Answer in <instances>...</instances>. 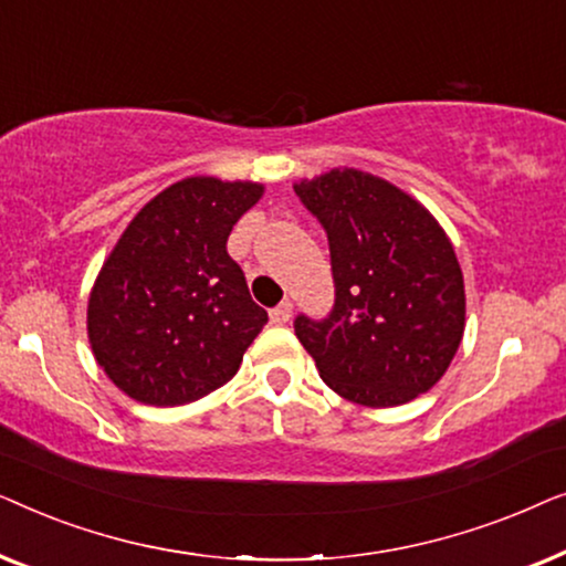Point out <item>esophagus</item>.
Instances as JSON below:
<instances>
[{
	"mask_svg": "<svg viewBox=\"0 0 566 566\" xmlns=\"http://www.w3.org/2000/svg\"><path fill=\"white\" fill-rule=\"evenodd\" d=\"M291 314H293L291 301H281V304H277L275 308H270V322H273V324H285V322L291 319Z\"/></svg>",
	"mask_w": 566,
	"mask_h": 566,
	"instance_id": "esophagus-1",
	"label": "esophagus"
}]
</instances>
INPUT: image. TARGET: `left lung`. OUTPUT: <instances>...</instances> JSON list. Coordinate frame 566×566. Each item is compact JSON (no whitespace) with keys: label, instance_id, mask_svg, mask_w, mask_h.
Returning a JSON list of instances; mask_svg holds the SVG:
<instances>
[{"label":"left lung","instance_id":"left-lung-1","mask_svg":"<svg viewBox=\"0 0 566 566\" xmlns=\"http://www.w3.org/2000/svg\"><path fill=\"white\" fill-rule=\"evenodd\" d=\"M329 242L335 304L298 314V343L322 381L363 407L430 391L463 337V275L440 223L391 182L358 169L293 185Z\"/></svg>","mask_w":566,"mask_h":566}]
</instances>
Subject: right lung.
Here are the masks:
<instances>
[{"label": "right lung", "mask_w": 566, "mask_h": 566, "mask_svg": "<svg viewBox=\"0 0 566 566\" xmlns=\"http://www.w3.org/2000/svg\"><path fill=\"white\" fill-rule=\"evenodd\" d=\"M260 196L258 182L188 177L123 231L90 293L87 332L95 360L130 399L188 405L239 370L268 312L227 239Z\"/></svg>", "instance_id": "add662e5"}]
</instances>
